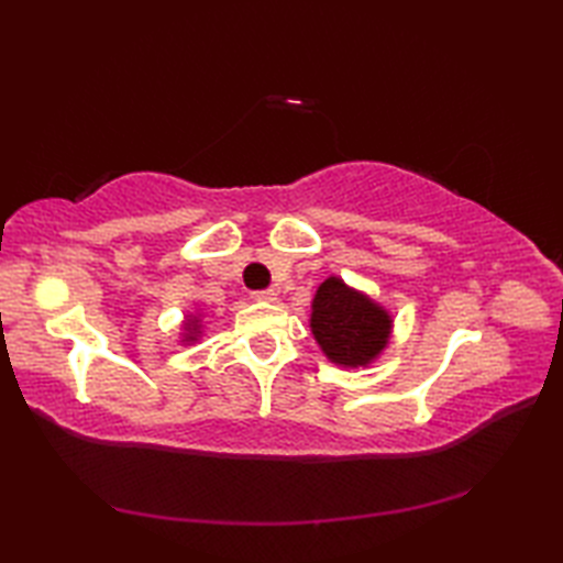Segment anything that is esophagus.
Wrapping results in <instances>:
<instances>
[{"label": "esophagus", "instance_id": "34e87169", "mask_svg": "<svg viewBox=\"0 0 563 563\" xmlns=\"http://www.w3.org/2000/svg\"><path fill=\"white\" fill-rule=\"evenodd\" d=\"M254 297H256V300H266V302H275V300H278V292H275L273 288H268V290H256V292H254Z\"/></svg>", "mask_w": 563, "mask_h": 563}]
</instances>
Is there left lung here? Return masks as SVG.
Here are the masks:
<instances>
[{"label": "left lung", "instance_id": "1", "mask_svg": "<svg viewBox=\"0 0 563 563\" xmlns=\"http://www.w3.org/2000/svg\"><path fill=\"white\" fill-rule=\"evenodd\" d=\"M309 327L331 363L357 367L387 349L391 317L341 278H327L314 295Z\"/></svg>", "mask_w": 563, "mask_h": 563}]
</instances>
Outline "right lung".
<instances>
[{"label":"right lung","instance_id":"right-lung-1","mask_svg":"<svg viewBox=\"0 0 563 563\" xmlns=\"http://www.w3.org/2000/svg\"><path fill=\"white\" fill-rule=\"evenodd\" d=\"M184 329H186V339L184 341H196L198 336H200V327H198V319H186V324H184Z\"/></svg>","mask_w":563,"mask_h":563}]
</instances>
